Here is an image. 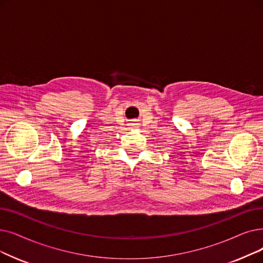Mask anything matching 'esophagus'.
<instances>
[{
	"mask_svg": "<svg viewBox=\"0 0 263 263\" xmlns=\"http://www.w3.org/2000/svg\"><path fill=\"white\" fill-rule=\"evenodd\" d=\"M134 124H136V123H134Z\"/></svg>",
	"mask_w": 263,
	"mask_h": 263,
	"instance_id": "1",
	"label": "esophagus"
}]
</instances>
